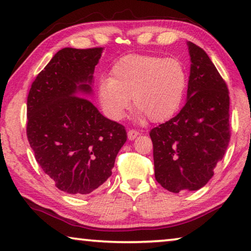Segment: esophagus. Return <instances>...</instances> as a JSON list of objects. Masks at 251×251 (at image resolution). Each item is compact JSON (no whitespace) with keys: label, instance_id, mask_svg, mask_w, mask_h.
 I'll list each match as a JSON object with an SVG mask.
<instances>
[{"label":"esophagus","instance_id":"esophagus-1","mask_svg":"<svg viewBox=\"0 0 251 251\" xmlns=\"http://www.w3.org/2000/svg\"><path fill=\"white\" fill-rule=\"evenodd\" d=\"M139 134L140 133L137 132V130H135V129H129L128 132H127V136H128L129 140H134L137 135H139Z\"/></svg>","mask_w":251,"mask_h":251}]
</instances>
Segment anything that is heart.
I'll return each mask as SVG.
<instances>
[{"label": "heart", "instance_id": "1", "mask_svg": "<svg viewBox=\"0 0 251 251\" xmlns=\"http://www.w3.org/2000/svg\"><path fill=\"white\" fill-rule=\"evenodd\" d=\"M186 86L188 74L178 59L129 54L114 63L110 77L101 79L98 95L110 119H121L133 97L137 117L161 123L181 107Z\"/></svg>", "mask_w": 251, "mask_h": 251}]
</instances>
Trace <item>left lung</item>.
Returning <instances> with one entry per match:
<instances>
[{
  "label": "left lung",
  "mask_w": 251,
  "mask_h": 251,
  "mask_svg": "<svg viewBox=\"0 0 251 251\" xmlns=\"http://www.w3.org/2000/svg\"><path fill=\"white\" fill-rule=\"evenodd\" d=\"M188 45L192 63L186 103L175 117L150 130L154 176L174 193L206 185L231 137L226 83L202 49L192 42Z\"/></svg>",
  "instance_id": "obj_1"
}]
</instances>
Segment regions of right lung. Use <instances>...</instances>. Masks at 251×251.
I'll use <instances>...</instances> for the list:
<instances>
[{
	"instance_id": "obj_1",
	"label": "right lung",
	"mask_w": 251,
	"mask_h": 251,
	"mask_svg": "<svg viewBox=\"0 0 251 251\" xmlns=\"http://www.w3.org/2000/svg\"><path fill=\"white\" fill-rule=\"evenodd\" d=\"M103 48L60 50L31 84L27 139L56 188L87 195L112 174L125 127L102 116L86 97Z\"/></svg>"
}]
</instances>
